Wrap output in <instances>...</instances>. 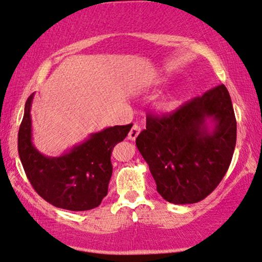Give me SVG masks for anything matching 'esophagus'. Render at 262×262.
Instances as JSON below:
<instances>
[{
    "instance_id": "1",
    "label": "esophagus",
    "mask_w": 262,
    "mask_h": 262,
    "mask_svg": "<svg viewBox=\"0 0 262 262\" xmlns=\"http://www.w3.org/2000/svg\"><path fill=\"white\" fill-rule=\"evenodd\" d=\"M140 130H141L140 125H139L138 123H134L133 127H132L130 130H129V134H128V139H129V140L134 141L135 139H137L138 135H139V133H140Z\"/></svg>"
}]
</instances>
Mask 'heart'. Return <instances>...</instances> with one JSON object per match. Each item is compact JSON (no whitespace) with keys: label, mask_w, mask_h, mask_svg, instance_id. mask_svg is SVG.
Here are the masks:
<instances>
[{"label":"heart","mask_w":262,"mask_h":262,"mask_svg":"<svg viewBox=\"0 0 262 262\" xmlns=\"http://www.w3.org/2000/svg\"><path fill=\"white\" fill-rule=\"evenodd\" d=\"M171 104H172V99L170 98V97H167V98L164 99V102L162 103V106L163 107H170V106H171Z\"/></svg>","instance_id":"b5f03b06"}]
</instances>
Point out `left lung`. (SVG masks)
Masks as SVG:
<instances>
[{"mask_svg": "<svg viewBox=\"0 0 262 262\" xmlns=\"http://www.w3.org/2000/svg\"><path fill=\"white\" fill-rule=\"evenodd\" d=\"M207 119L214 122L212 129ZM236 130L231 98L226 87L219 85L171 114H148L146 129L135 142L163 199L176 205L195 204L225 176Z\"/></svg>", "mask_w": 262, "mask_h": 262, "instance_id": "left-lung-1", "label": "left lung"}]
</instances>
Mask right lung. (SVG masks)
<instances>
[{
	"label": "right lung",
	"mask_w": 262,
	"mask_h": 262,
	"mask_svg": "<svg viewBox=\"0 0 262 262\" xmlns=\"http://www.w3.org/2000/svg\"><path fill=\"white\" fill-rule=\"evenodd\" d=\"M33 95L25 104V113L17 134V151L27 179L33 189L58 208L89 211L98 207L107 194L115 145L123 141L132 125H115L92 134L60 157H45L32 144L31 105Z\"/></svg>",
	"instance_id": "add662e5"
}]
</instances>
